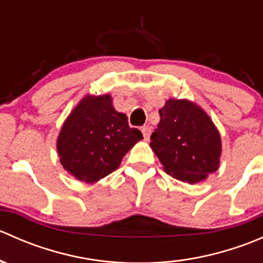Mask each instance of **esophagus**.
Masks as SVG:
<instances>
[{"mask_svg": "<svg viewBox=\"0 0 263 263\" xmlns=\"http://www.w3.org/2000/svg\"><path fill=\"white\" fill-rule=\"evenodd\" d=\"M141 131H142V135H144L145 140L148 141V139H150V135H151V127L150 126H144L141 128Z\"/></svg>", "mask_w": 263, "mask_h": 263, "instance_id": "esophagus-1", "label": "esophagus"}]
</instances>
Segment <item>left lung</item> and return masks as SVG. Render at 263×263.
Returning <instances> with one entry per match:
<instances>
[{"instance_id":"left-lung-1","label":"left lung","mask_w":263,"mask_h":263,"mask_svg":"<svg viewBox=\"0 0 263 263\" xmlns=\"http://www.w3.org/2000/svg\"><path fill=\"white\" fill-rule=\"evenodd\" d=\"M159 115L150 147L166 173L195 184L219 169L221 137L200 105L187 99H169Z\"/></svg>"}]
</instances>
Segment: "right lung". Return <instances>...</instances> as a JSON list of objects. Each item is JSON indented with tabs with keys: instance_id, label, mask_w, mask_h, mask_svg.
I'll list each match as a JSON object with an SVG mask.
<instances>
[{
	"instance_id": "obj_1",
	"label": "right lung",
	"mask_w": 263,
	"mask_h": 263,
	"mask_svg": "<svg viewBox=\"0 0 263 263\" xmlns=\"http://www.w3.org/2000/svg\"><path fill=\"white\" fill-rule=\"evenodd\" d=\"M117 112L109 94L85 95L71 110L57 137L60 163L70 176L95 183L115 172L123 156L142 140Z\"/></svg>"
}]
</instances>
